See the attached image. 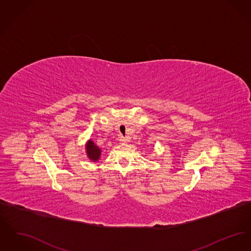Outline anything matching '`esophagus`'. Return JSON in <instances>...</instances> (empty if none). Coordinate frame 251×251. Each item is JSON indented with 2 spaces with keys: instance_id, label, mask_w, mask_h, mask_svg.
Wrapping results in <instances>:
<instances>
[{
  "instance_id": "obj_1",
  "label": "esophagus",
  "mask_w": 251,
  "mask_h": 251,
  "mask_svg": "<svg viewBox=\"0 0 251 251\" xmlns=\"http://www.w3.org/2000/svg\"><path fill=\"white\" fill-rule=\"evenodd\" d=\"M119 141H120V143L121 144L127 143V139H126L125 137L121 136V135H120V137H119Z\"/></svg>"
}]
</instances>
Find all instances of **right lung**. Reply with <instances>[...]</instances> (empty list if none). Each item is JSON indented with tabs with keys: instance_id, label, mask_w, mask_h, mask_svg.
I'll return each instance as SVG.
<instances>
[{
	"instance_id": "1",
	"label": "right lung",
	"mask_w": 251,
	"mask_h": 251,
	"mask_svg": "<svg viewBox=\"0 0 251 251\" xmlns=\"http://www.w3.org/2000/svg\"><path fill=\"white\" fill-rule=\"evenodd\" d=\"M85 152L91 162H98L101 156V150L90 139L85 143Z\"/></svg>"
}]
</instances>
